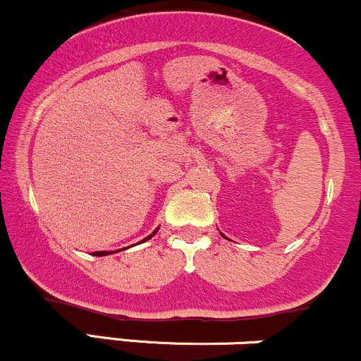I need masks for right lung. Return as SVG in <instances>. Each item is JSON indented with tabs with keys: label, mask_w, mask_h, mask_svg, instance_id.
Instances as JSON below:
<instances>
[{
	"label": "right lung",
	"mask_w": 361,
	"mask_h": 361,
	"mask_svg": "<svg viewBox=\"0 0 361 361\" xmlns=\"http://www.w3.org/2000/svg\"><path fill=\"white\" fill-rule=\"evenodd\" d=\"M152 235H147L146 239H144V241H147V239H151ZM94 256H105V255H109V251H97V252H93Z\"/></svg>",
	"instance_id": "obj_1"
}]
</instances>
